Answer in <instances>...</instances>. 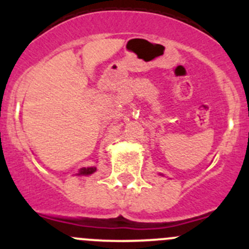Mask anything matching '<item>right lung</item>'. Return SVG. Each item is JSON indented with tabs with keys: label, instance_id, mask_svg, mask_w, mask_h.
Instances as JSON below:
<instances>
[{
	"label": "right lung",
	"instance_id": "right-lung-1",
	"mask_svg": "<svg viewBox=\"0 0 249 249\" xmlns=\"http://www.w3.org/2000/svg\"><path fill=\"white\" fill-rule=\"evenodd\" d=\"M95 171H96L95 166H90V168H81L80 170H79L78 175H90V174L95 173Z\"/></svg>",
	"mask_w": 249,
	"mask_h": 249
}]
</instances>
